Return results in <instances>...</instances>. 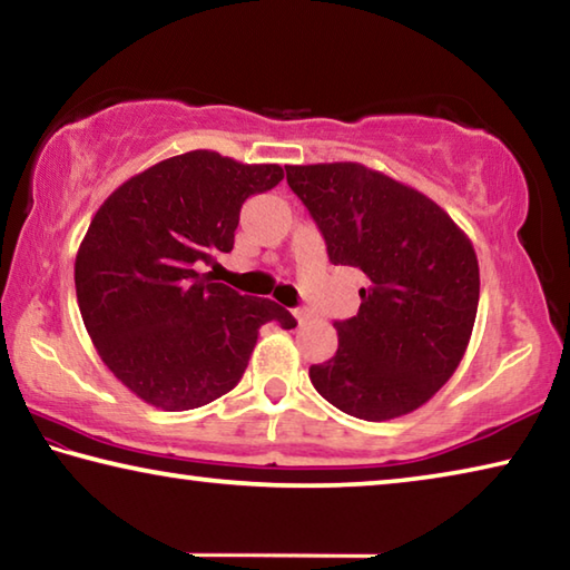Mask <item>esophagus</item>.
I'll list each match as a JSON object with an SVG mask.
<instances>
[{
  "label": "esophagus",
  "instance_id": "esophagus-1",
  "mask_svg": "<svg viewBox=\"0 0 570 570\" xmlns=\"http://www.w3.org/2000/svg\"><path fill=\"white\" fill-rule=\"evenodd\" d=\"M294 320H296L298 326L306 324V322H308V312H306V308H294Z\"/></svg>",
  "mask_w": 570,
  "mask_h": 570
}]
</instances>
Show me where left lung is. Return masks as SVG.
<instances>
[{"label": "left lung", "instance_id": "obj_1", "mask_svg": "<svg viewBox=\"0 0 570 570\" xmlns=\"http://www.w3.org/2000/svg\"><path fill=\"white\" fill-rule=\"evenodd\" d=\"M334 266L360 268V312L334 322L340 350L308 380L352 417L410 414L455 374L480 298L478 256L435 200L362 163L286 166Z\"/></svg>", "mask_w": 570, "mask_h": 570}]
</instances>
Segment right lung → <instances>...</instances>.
<instances>
[{"instance_id":"add662e5","label":"right lung","mask_w":570,"mask_h":570,"mask_svg":"<svg viewBox=\"0 0 570 570\" xmlns=\"http://www.w3.org/2000/svg\"><path fill=\"white\" fill-rule=\"evenodd\" d=\"M276 163L190 150L115 188L75 258V292L105 366L135 397L166 412L196 410L244 377L258 330L296 320L272 298L240 296L208 274L234 248L240 206L278 186Z\"/></svg>"}]
</instances>
